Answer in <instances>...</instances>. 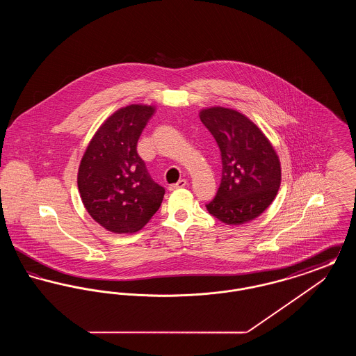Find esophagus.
I'll return each instance as SVG.
<instances>
[{"instance_id": "esophagus-1", "label": "esophagus", "mask_w": 356, "mask_h": 356, "mask_svg": "<svg viewBox=\"0 0 356 356\" xmlns=\"http://www.w3.org/2000/svg\"><path fill=\"white\" fill-rule=\"evenodd\" d=\"M188 186V181L186 180H180L179 183H176V184H172L170 186V191H175V189H177V188H184V186Z\"/></svg>"}]
</instances>
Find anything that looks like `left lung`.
I'll return each mask as SVG.
<instances>
[{"label":"left lung","mask_w":356,"mask_h":356,"mask_svg":"<svg viewBox=\"0 0 356 356\" xmlns=\"http://www.w3.org/2000/svg\"><path fill=\"white\" fill-rule=\"evenodd\" d=\"M200 120L221 152V183L208 212L228 225L259 218L277 195L282 181L279 156L263 131L231 108L202 109Z\"/></svg>","instance_id":"left-lung-1"}]
</instances>
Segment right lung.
Masks as SVG:
<instances>
[{
  "label": "right lung",
  "instance_id": "1",
  "mask_svg": "<svg viewBox=\"0 0 356 356\" xmlns=\"http://www.w3.org/2000/svg\"><path fill=\"white\" fill-rule=\"evenodd\" d=\"M156 111L131 104L105 120L90 138L77 173L86 212L113 234H134L152 219L165 189L137 154V141Z\"/></svg>",
  "mask_w": 356,
  "mask_h": 356
}]
</instances>
